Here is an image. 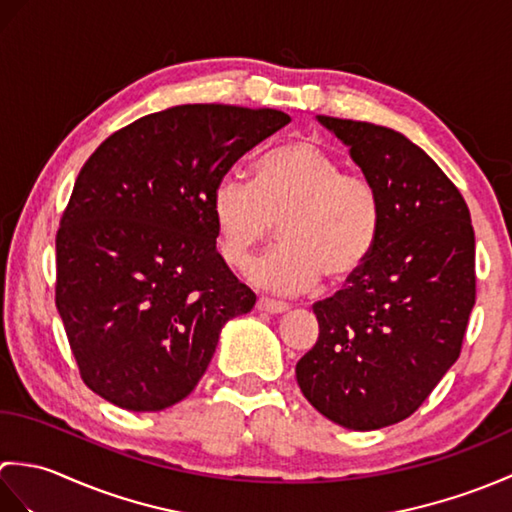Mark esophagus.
<instances>
[{
    "mask_svg": "<svg viewBox=\"0 0 512 512\" xmlns=\"http://www.w3.org/2000/svg\"><path fill=\"white\" fill-rule=\"evenodd\" d=\"M257 310L270 312V314H281V312H288L290 306H288V303H284V301L268 299V297H259V299H257Z\"/></svg>",
    "mask_w": 512,
    "mask_h": 512,
    "instance_id": "1",
    "label": "esophagus"
}]
</instances>
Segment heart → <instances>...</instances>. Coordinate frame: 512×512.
Segmentation results:
<instances>
[{
  "label": "heart",
  "mask_w": 512,
  "mask_h": 512,
  "mask_svg": "<svg viewBox=\"0 0 512 512\" xmlns=\"http://www.w3.org/2000/svg\"><path fill=\"white\" fill-rule=\"evenodd\" d=\"M211 215L217 255L233 270H244L277 226L281 246L248 275L262 288L299 295L321 277L345 284L367 264L380 233V195L317 140L295 138L257 160L253 184L217 180Z\"/></svg>",
  "instance_id": "1"
}]
</instances>
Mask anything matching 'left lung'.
Returning a JSON list of instances; mask_svg holds the SVG:
<instances>
[{
    "instance_id": "8db88e82",
    "label": "left lung",
    "mask_w": 512,
    "mask_h": 512,
    "mask_svg": "<svg viewBox=\"0 0 512 512\" xmlns=\"http://www.w3.org/2000/svg\"><path fill=\"white\" fill-rule=\"evenodd\" d=\"M380 195L372 257L312 306L319 339L297 383L325 418L354 431L409 418L458 361L475 303V233L460 189L394 129L319 116Z\"/></svg>"
}]
</instances>
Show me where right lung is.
Returning <instances> with one entry per match:
<instances>
[{"instance_id":"add662e5","label":"right lung","mask_w":512,"mask_h":512,"mask_svg":"<svg viewBox=\"0 0 512 512\" xmlns=\"http://www.w3.org/2000/svg\"><path fill=\"white\" fill-rule=\"evenodd\" d=\"M279 110L198 103L118 129L81 167L57 231L54 301L83 383L112 405L187 398L222 325L255 306L215 248L211 195Z\"/></svg>"}]
</instances>
